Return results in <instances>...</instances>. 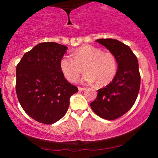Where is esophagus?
Returning a JSON list of instances; mask_svg holds the SVG:
<instances>
[{"label":"esophagus","mask_w":158,"mask_h":158,"mask_svg":"<svg viewBox=\"0 0 158 158\" xmlns=\"http://www.w3.org/2000/svg\"><path fill=\"white\" fill-rule=\"evenodd\" d=\"M78 89H79V90H86V88H81V87H79V88H78Z\"/></svg>","instance_id":"esophagus-1"}]
</instances>
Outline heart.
<instances>
[{
	"instance_id": "heart-1",
	"label": "heart",
	"mask_w": 158,
	"mask_h": 158,
	"mask_svg": "<svg viewBox=\"0 0 158 158\" xmlns=\"http://www.w3.org/2000/svg\"><path fill=\"white\" fill-rule=\"evenodd\" d=\"M73 58L64 56L60 61V68L64 77L70 82H76L82 71V80L88 83L96 82L98 86H105L113 80L117 73L116 58L111 52H102L101 49L83 45L74 50Z\"/></svg>"
}]
</instances>
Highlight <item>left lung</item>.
<instances>
[{"label":"left lung","mask_w":158,"mask_h":158,"mask_svg":"<svg viewBox=\"0 0 158 158\" xmlns=\"http://www.w3.org/2000/svg\"><path fill=\"white\" fill-rule=\"evenodd\" d=\"M96 41L115 56L118 69L111 82L98 90L90 108L101 118L112 120L128 112L137 99L140 86L138 61L131 48L118 40L100 39Z\"/></svg>","instance_id":"left-lung-1"}]
</instances>
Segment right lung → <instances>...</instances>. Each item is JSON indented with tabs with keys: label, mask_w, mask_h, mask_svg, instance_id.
I'll list each match as a JSON object with an SVG mask.
<instances>
[{
	"label": "right lung",
	"mask_w": 158,
	"mask_h": 158,
	"mask_svg": "<svg viewBox=\"0 0 158 158\" xmlns=\"http://www.w3.org/2000/svg\"><path fill=\"white\" fill-rule=\"evenodd\" d=\"M68 48L40 43L26 52L16 67V94L21 107L37 122L52 124L62 118L77 87L66 80L60 61Z\"/></svg>",
	"instance_id": "1"
}]
</instances>
